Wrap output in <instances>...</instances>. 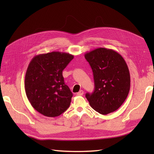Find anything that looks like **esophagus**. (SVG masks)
<instances>
[{"label": "esophagus", "instance_id": "34e87169", "mask_svg": "<svg viewBox=\"0 0 154 154\" xmlns=\"http://www.w3.org/2000/svg\"><path fill=\"white\" fill-rule=\"evenodd\" d=\"M83 93H84V91H83V90H80V91H79L77 93V95H78V96H82L83 94Z\"/></svg>", "mask_w": 154, "mask_h": 154}]
</instances>
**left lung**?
Here are the masks:
<instances>
[{"label":"left lung","mask_w":154,"mask_h":154,"mask_svg":"<svg viewBox=\"0 0 154 154\" xmlns=\"http://www.w3.org/2000/svg\"><path fill=\"white\" fill-rule=\"evenodd\" d=\"M94 80V91L87 93L86 98L92 108L106 115L118 110L127 97L130 87L129 70L122 56L103 48L85 54Z\"/></svg>","instance_id":"8db88e82"}]
</instances>
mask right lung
<instances>
[{
	"instance_id": "add662e5",
	"label": "right lung",
	"mask_w": 154,
	"mask_h": 154,
	"mask_svg": "<svg viewBox=\"0 0 154 154\" xmlns=\"http://www.w3.org/2000/svg\"><path fill=\"white\" fill-rule=\"evenodd\" d=\"M66 53L53 51L33 57L27 67L25 91L32 106L47 117H57L70 105L72 93L65 84L63 70L73 59Z\"/></svg>"
}]
</instances>
